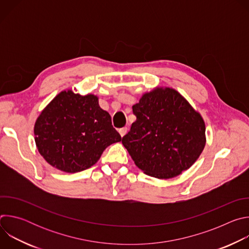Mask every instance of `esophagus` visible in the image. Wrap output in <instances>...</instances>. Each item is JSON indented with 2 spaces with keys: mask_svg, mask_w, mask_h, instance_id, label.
<instances>
[{
  "mask_svg": "<svg viewBox=\"0 0 249 249\" xmlns=\"http://www.w3.org/2000/svg\"><path fill=\"white\" fill-rule=\"evenodd\" d=\"M128 132V128L127 127H123L121 129H119V134L121 135V137H124Z\"/></svg>",
  "mask_w": 249,
  "mask_h": 249,
  "instance_id": "1",
  "label": "esophagus"
}]
</instances>
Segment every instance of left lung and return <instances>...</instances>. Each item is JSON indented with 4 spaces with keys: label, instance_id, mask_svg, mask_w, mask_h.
Wrapping results in <instances>:
<instances>
[{
    "label": "left lung",
    "instance_id": "obj_1",
    "mask_svg": "<svg viewBox=\"0 0 249 249\" xmlns=\"http://www.w3.org/2000/svg\"><path fill=\"white\" fill-rule=\"evenodd\" d=\"M137 119L122 144L144 173L169 179L190 168L206 145L201 114L176 89L157 87L133 105Z\"/></svg>",
    "mask_w": 249,
    "mask_h": 249
}]
</instances>
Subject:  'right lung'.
Segmentation results:
<instances>
[{"label":"right lung","instance_id":"1","mask_svg":"<svg viewBox=\"0 0 249 249\" xmlns=\"http://www.w3.org/2000/svg\"><path fill=\"white\" fill-rule=\"evenodd\" d=\"M35 145L53 167L68 173L89 168L103 151L121 141L98 96L82 95L72 89L58 93L34 124Z\"/></svg>","mask_w":249,"mask_h":249}]
</instances>
